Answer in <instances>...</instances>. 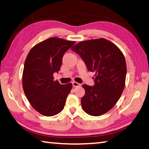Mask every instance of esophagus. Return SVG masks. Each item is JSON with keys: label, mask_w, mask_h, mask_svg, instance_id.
Instances as JSON below:
<instances>
[{"label": "esophagus", "mask_w": 149, "mask_h": 149, "mask_svg": "<svg viewBox=\"0 0 149 149\" xmlns=\"http://www.w3.org/2000/svg\"><path fill=\"white\" fill-rule=\"evenodd\" d=\"M72 85L74 87H76V86H79L81 85V84H79V83L77 82H75V81H74L72 82Z\"/></svg>", "instance_id": "34e87169"}]
</instances>
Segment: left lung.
<instances>
[{"mask_svg":"<svg viewBox=\"0 0 149 149\" xmlns=\"http://www.w3.org/2000/svg\"><path fill=\"white\" fill-rule=\"evenodd\" d=\"M90 72H95V85H83L85 94L81 100L84 111L100 116L112 109L125 86L126 64L117 45L105 38L82 41L72 47Z\"/></svg>","mask_w":149,"mask_h":149,"instance_id":"1","label":"left lung"}]
</instances>
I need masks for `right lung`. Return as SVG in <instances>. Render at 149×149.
<instances>
[{"label": "right lung", "instance_id": "add662e5", "mask_svg": "<svg viewBox=\"0 0 149 149\" xmlns=\"http://www.w3.org/2000/svg\"><path fill=\"white\" fill-rule=\"evenodd\" d=\"M75 42L52 37L40 42L29 51L24 64L23 88L34 109L51 117L64 109L71 83L61 85L54 80V72L61 69L64 53Z\"/></svg>", "mask_w": 149, "mask_h": 149}]
</instances>
